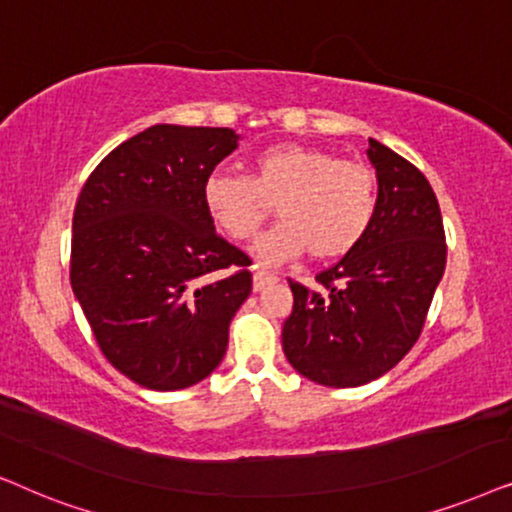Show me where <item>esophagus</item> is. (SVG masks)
Instances as JSON below:
<instances>
[{
    "label": "esophagus",
    "mask_w": 512,
    "mask_h": 512,
    "mask_svg": "<svg viewBox=\"0 0 512 512\" xmlns=\"http://www.w3.org/2000/svg\"><path fill=\"white\" fill-rule=\"evenodd\" d=\"M276 281H278L276 274H271V271H267V269L255 267V274H252V290L260 292L267 288V285H274Z\"/></svg>",
    "instance_id": "34e87169"
}]
</instances>
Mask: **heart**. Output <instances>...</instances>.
Returning a JSON list of instances; mask_svg holds the SVG:
<instances>
[{
  "label": "heart",
  "instance_id": "heart-1",
  "mask_svg": "<svg viewBox=\"0 0 512 512\" xmlns=\"http://www.w3.org/2000/svg\"><path fill=\"white\" fill-rule=\"evenodd\" d=\"M281 222L255 241L267 262L306 250L311 260H335L358 245L377 208V180L360 161L318 147L283 142L252 161V177L213 170L203 182L210 220L231 238H248L271 213Z\"/></svg>",
  "mask_w": 512,
  "mask_h": 512
}]
</instances>
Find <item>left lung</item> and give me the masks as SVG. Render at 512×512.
<instances>
[{
	"instance_id": "8db88e82",
	"label": "left lung",
	"mask_w": 512,
	"mask_h": 512,
	"mask_svg": "<svg viewBox=\"0 0 512 512\" xmlns=\"http://www.w3.org/2000/svg\"><path fill=\"white\" fill-rule=\"evenodd\" d=\"M377 208L358 245L316 276L290 283L283 351L302 377L332 388L363 386L407 356L424 330L447 262L431 185L410 161L370 138Z\"/></svg>"
}]
</instances>
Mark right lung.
<instances>
[{
    "mask_svg": "<svg viewBox=\"0 0 512 512\" xmlns=\"http://www.w3.org/2000/svg\"><path fill=\"white\" fill-rule=\"evenodd\" d=\"M238 140L231 128L149 126L98 163L77 199L74 297L109 363L152 391L194 386L222 363L252 290L250 257L203 206V182Z\"/></svg>",
    "mask_w": 512,
    "mask_h": 512,
    "instance_id": "add662e5",
    "label": "right lung"
}]
</instances>
